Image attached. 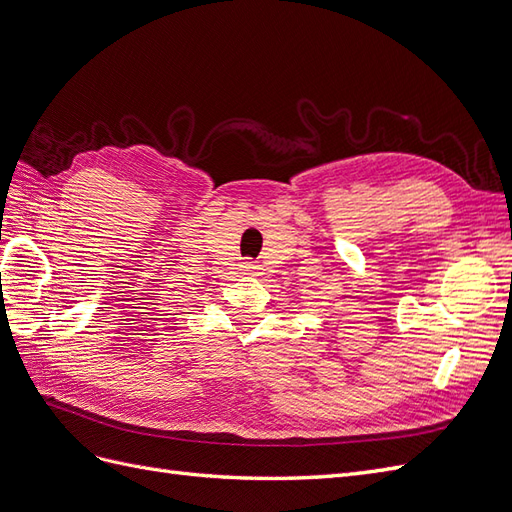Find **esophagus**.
Masks as SVG:
<instances>
[{
	"mask_svg": "<svg viewBox=\"0 0 512 512\" xmlns=\"http://www.w3.org/2000/svg\"><path fill=\"white\" fill-rule=\"evenodd\" d=\"M258 271V265L256 262H252V260H243L241 262V273H245V275H254Z\"/></svg>",
	"mask_w": 512,
	"mask_h": 512,
	"instance_id": "1",
	"label": "esophagus"
}]
</instances>
